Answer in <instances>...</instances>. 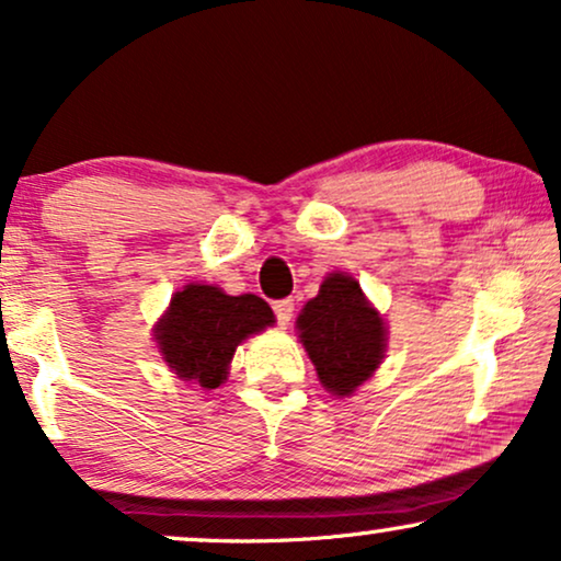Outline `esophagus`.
Instances as JSON below:
<instances>
[{"instance_id":"esophagus-1","label":"esophagus","mask_w":561,"mask_h":561,"mask_svg":"<svg viewBox=\"0 0 561 561\" xmlns=\"http://www.w3.org/2000/svg\"><path fill=\"white\" fill-rule=\"evenodd\" d=\"M272 308H274V316H276V321H279V325H287L289 321H293V316H295V300H276V302H272Z\"/></svg>"}]
</instances>
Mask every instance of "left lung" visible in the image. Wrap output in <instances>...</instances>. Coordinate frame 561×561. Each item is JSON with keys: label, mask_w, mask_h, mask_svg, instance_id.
<instances>
[{"label": "left lung", "mask_w": 561, "mask_h": 561, "mask_svg": "<svg viewBox=\"0 0 561 561\" xmlns=\"http://www.w3.org/2000/svg\"><path fill=\"white\" fill-rule=\"evenodd\" d=\"M300 342L331 393L350 396L375 373L386 350V325L346 274L325 276L321 293L297 318Z\"/></svg>", "instance_id": "8db88e82"}]
</instances>
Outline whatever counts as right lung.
I'll list each match as a JSON object with an SVG mask.
<instances>
[{
    "mask_svg": "<svg viewBox=\"0 0 561 561\" xmlns=\"http://www.w3.org/2000/svg\"><path fill=\"white\" fill-rule=\"evenodd\" d=\"M272 323V308L256 295L232 297L211 285H188L173 295L154 339L179 378L217 388L228 378L236 346Z\"/></svg>",
    "mask_w": 561,
    "mask_h": 561,
    "instance_id": "obj_1",
    "label": "right lung"
}]
</instances>
